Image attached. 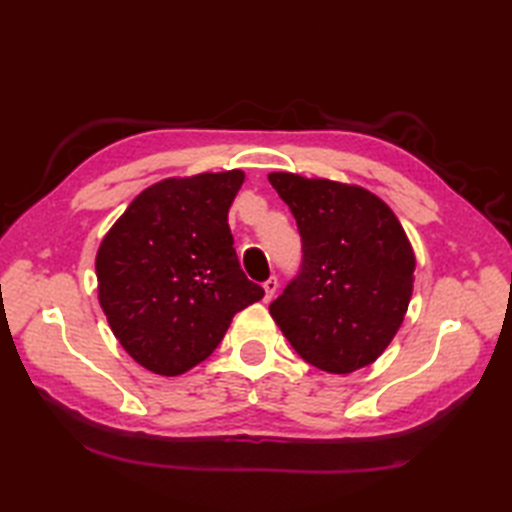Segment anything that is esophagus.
<instances>
[{
    "label": "esophagus",
    "instance_id": "esophagus-1",
    "mask_svg": "<svg viewBox=\"0 0 512 512\" xmlns=\"http://www.w3.org/2000/svg\"><path fill=\"white\" fill-rule=\"evenodd\" d=\"M277 288H279V281H277V277H270L268 281H264V290H266V301H270L275 297V292H277Z\"/></svg>",
    "mask_w": 512,
    "mask_h": 512
}]
</instances>
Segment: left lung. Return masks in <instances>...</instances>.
Instances as JSON below:
<instances>
[{
	"instance_id": "obj_1",
	"label": "left lung",
	"mask_w": 512,
	"mask_h": 512,
	"mask_svg": "<svg viewBox=\"0 0 512 512\" xmlns=\"http://www.w3.org/2000/svg\"><path fill=\"white\" fill-rule=\"evenodd\" d=\"M295 215L303 266L270 303L297 354L330 374L372 365L405 319L416 255L396 213L350 182L268 173Z\"/></svg>"
}]
</instances>
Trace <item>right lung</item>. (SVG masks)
<instances>
[{
  "label": "right lung",
  "mask_w": 512,
  "mask_h": 512,
  "mask_svg": "<svg viewBox=\"0 0 512 512\" xmlns=\"http://www.w3.org/2000/svg\"><path fill=\"white\" fill-rule=\"evenodd\" d=\"M244 171L165 178L138 193L96 253L99 303L138 365L180 376L264 297L239 268L228 209Z\"/></svg>",
  "instance_id": "obj_1"
}]
</instances>
